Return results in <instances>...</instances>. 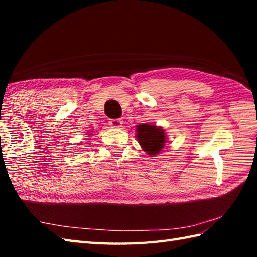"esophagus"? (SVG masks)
I'll return each mask as SVG.
<instances>
[{
	"instance_id": "obj_1",
	"label": "esophagus",
	"mask_w": 257,
	"mask_h": 257,
	"mask_svg": "<svg viewBox=\"0 0 257 257\" xmlns=\"http://www.w3.org/2000/svg\"><path fill=\"white\" fill-rule=\"evenodd\" d=\"M123 121L121 119H111L110 121H109V124H110V127L112 128H120L122 125Z\"/></svg>"
}]
</instances>
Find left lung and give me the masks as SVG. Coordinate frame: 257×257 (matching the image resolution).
<instances>
[{
    "mask_svg": "<svg viewBox=\"0 0 257 257\" xmlns=\"http://www.w3.org/2000/svg\"><path fill=\"white\" fill-rule=\"evenodd\" d=\"M136 137L141 148L146 151L150 157L160 154V151L165 148L167 136L162 127H157L151 123H140L136 127Z\"/></svg>",
    "mask_w": 257,
    "mask_h": 257,
    "instance_id": "8db88e82",
    "label": "left lung"
}]
</instances>
